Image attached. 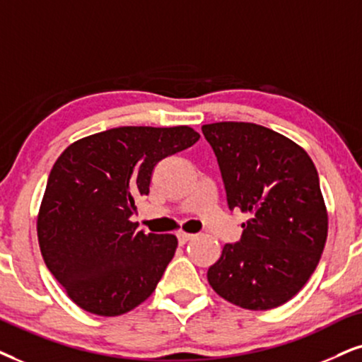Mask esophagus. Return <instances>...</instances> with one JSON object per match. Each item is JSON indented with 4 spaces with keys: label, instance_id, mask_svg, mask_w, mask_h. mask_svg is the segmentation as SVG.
<instances>
[{
    "label": "esophagus",
    "instance_id": "obj_1",
    "mask_svg": "<svg viewBox=\"0 0 362 362\" xmlns=\"http://www.w3.org/2000/svg\"><path fill=\"white\" fill-rule=\"evenodd\" d=\"M177 237H178V242H180V244H187V242L194 239L195 235H194V234H187V232L180 230V232H178V234H177Z\"/></svg>",
    "mask_w": 362,
    "mask_h": 362
}]
</instances>
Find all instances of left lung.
<instances>
[{
	"mask_svg": "<svg viewBox=\"0 0 362 362\" xmlns=\"http://www.w3.org/2000/svg\"><path fill=\"white\" fill-rule=\"evenodd\" d=\"M226 185L228 209L250 214L239 242L210 265L212 289L228 303L267 310L291 300L313 276L327 239L319 175L303 147L245 122L202 127Z\"/></svg>",
	"mask_w": 362,
	"mask_h": 362,
	"instance_id": "1",
	"label": "left lung"
}]
</instances>
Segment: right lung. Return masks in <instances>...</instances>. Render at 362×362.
Instances as JSON below:
<instances>
[{
    "label": "right lung",
    "instance_id": "1",
    "mask_svg": "<svg viewBox=\"0 0 362 362\" xmlns=\"http://www.w3.org/2000/svg\"><path fill=\"white\" fill-rule=\"evenodd\" d=\"M190 127H118L85 136L59 155L38 212L45 264L76 305L113 317L152 296L177 249L172 234L132 222L162 158L192 147Z\"/></svg>",
    "mask_w": 362,
    "mask_h": 362
}]
</instances>
